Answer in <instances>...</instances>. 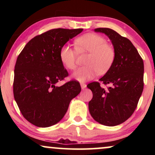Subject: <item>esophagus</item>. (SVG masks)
<instances>
[{"mask_svg": "<svg viewBox=\"0 0 155 155\" xmlns=\"http://www.w3.org/2000/svg\"><path fill=\"white\" fill-rule=\"evenodd\" d=\"M80 86H81L82 89H84L87 87V84L84 83H80Z\"/></svg>", "mask_w": 155, "mask_h": 155, "instance_id": "34e87169", "label": "esophagus"}]
</instances>
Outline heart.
Here are the masks:
<instances>
[{"instance_id": "heart-1", "label": "heart", "mask_w": 155, "mask_h": 155, "mask_svg": "<svg viewBox=\"0 0 155 155\" xmlns=\"http://www.w3.org/2000/svg\"><path fill=\"white\" fill-rule=\"evenodd\" d=\"M75 48L78 53H90L87 57V65L80 68L73 73V77L80 82L94 78L99 73L104 75L109 71L116 58V51L103 36L97 34H86L76 39ZM60 59L68 69L77 67L78 53L75 48L65 44L60 50Z\"/></svg>"}]
</instances>
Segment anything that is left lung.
<instances>
[{
  "label": "left lung",
  "instance_id": "obj_1",
  "mask_svg": "<svg viewBox=\"0 0 155 155\" xmlns=\"http://www.w3.org/2000/svg\"><path fill=\"white\" fill-rule=\"evenodd\" d=\"M104 33L116 51V58L111 68L99 81L110 84L107 90L99 82L87 84L93 97L89 102L92 118L107 126L119 125L129 118L136 109L143 90L144 63L136 48L130 40L109 28H97Z\"/></svg>",
  "mask_w": 155,
  "mask_h": 155
}]
</instances>
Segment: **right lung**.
<instances>
[{
    "label": "right lung",
    "mask_w": 155,
    "mask_h": 155,
    "mask_svg": "<svg viewBox=\"0 0 155 155\" xmlns=\"http://www.w3.org/2000/svg\"><path fill=\"white\" fill-rule=\"evenodd\" d=\"M83 29H53L36 36L17 58L13 82L14 98L22 116L31 124L46 128L63 118L69 104L81 87L71 80L56 84L68 75L60 59V50Z\"/></svg>",
    "instance_id": "obj_1"
}]
</instances>
